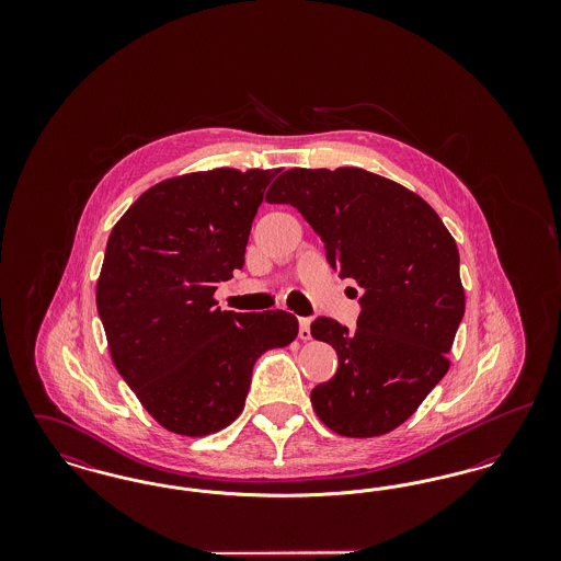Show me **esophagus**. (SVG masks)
Masks as SVG:
<instances>
[{"label":"esophagus","instance_id":"34e87169","mask_svg":"<svg viewBox=\"0 0 561 561\" xmlns=\"http://www.w3.org/2000/svg\"><path fill=\"white\" fill-rule=\"evenodd\" d=\"M298 339L300 341H309L311 339V320L309 318H300L298 320Z\"/></svg>","mask_w":561,"mask_h":561}]
</instances>
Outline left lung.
I'll return each instance as SVG.
<instances>
[{"instance_id":"8db88e82","label":"left lung","mask_w":561,"mask_h":561,"mask_svg":"<svg viewBox=\"0 0 561 561\" xmlns=\"http://www.w3.org/2000/svg\"><path fill=\"white\" fill-rule=\"evenodd\" d=\"M267 202L302 214L328 263L366 290L355 332L330 318L311 323L339 355L336 374L311 391L316 414L345 437L400 427L448 373L465 316L450 231L421 195L362 168L286 170Z\"/></svg>"}]
</instances>
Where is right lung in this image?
Returning a JSON list of instances; mask_svg holds the SVG:
<instances>
[{"label":"right lung","instance_id":"add662e5","mask_svg":"<svg viewBox=\"0 0 561 561\" xmlns=\"http://www.w3.org/2000/svg\"><path fill=\"white\" fill-rule=\"evenodd\" d=\"M279 170L214 168L147 188L108 236L96 307L108 353L161 427L204 437L243 410L256 359L298 334L293 313L216 307L243 267L252 220Z\"/></svg>","mask_w":561,"mask_h":561}]
</instances>
